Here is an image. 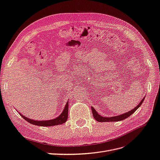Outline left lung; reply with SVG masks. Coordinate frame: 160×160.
Wrapping results in <instances>:
<instances>
[{
  "label": "left lung",
  "mask_w": 160,
  "mask_h": 160,
  "mask_svg": "<svg viewBox=\"0 0 160 160\" xmlns=\"http://www.w3.org/2000/svg\"><path fill=\"white\" fill-rule=\"evenodd\" d=\"M144 99H145V97L143 98V99L141 100V102H139V104H138V106H136L133 109H131V110L129 111V112H125L124 114H122V115H120L114 116V117H104L100 115L99 114L97 111H96V110L92 107H91V109H92L93 117L95 118V120L98 121V122L119 121H122V120L125 119V118H127V117H129V116H131L132 115V114L134 113L135 111L138 110V108L141 105V104L143 103V102L144 101Z\"/></svg>",
  "instance_id": "left-lung-1"
}]
</instances>
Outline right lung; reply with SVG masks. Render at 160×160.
Segmentation results:
<instances>
[{
	"label": "right lung",
	"instance_id": "right-lung-1",
	"mask_svg": "<svg viewBox=\"0 0 160 160\" xmlns=\"http://www.w3.org/2000/svg\"><path fill=\"white\" fill-rule=\"evenodd\" d=\"M19 115L24 118L25 121L29 122L31 124H33L38 126H42V127H49V126H54V125H62L64 123L67 119L68 116V100L67 103L66 104L65 107L63 108L62 112L59 115L58 117L53 118L51 120H46V121H37L31 119L29 118H27L25 116L21 115V113L19 112Z\"/></svg>",
	"mask_w": 160,
	"mask_h": 160
}]
</instances>
